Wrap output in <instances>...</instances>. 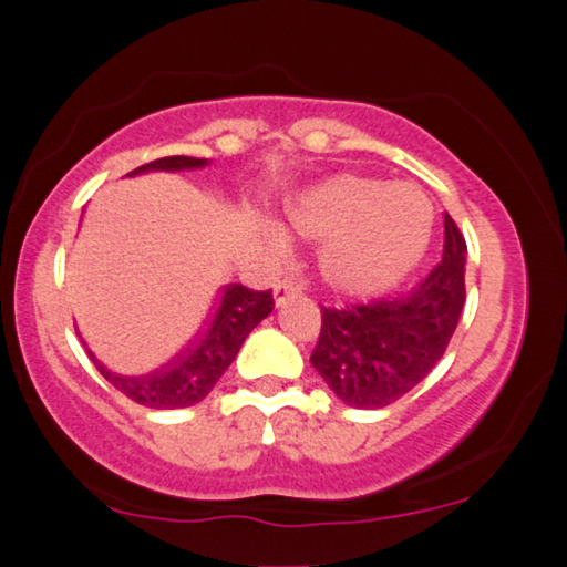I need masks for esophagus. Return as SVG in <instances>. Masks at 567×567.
I'll use <instances>...</instances> for the list:
<instances>
[{"mask_svg": "<svg viewBox=\"0 0 567 567\" xmlns=\"http://www.w3.org/2000/svg\"><path fill=\"white\" fill-rule=\"evenodd\" d=\"M302 292V285L295 282V280H282L280 285L275 287V305L280 308V305H285L287 300L298 298V295Z\"/></svg>", "mask_w": 567, "mask_h": 567, "instance_id": "34e87169", "label": "esophagus"}]
</instances>
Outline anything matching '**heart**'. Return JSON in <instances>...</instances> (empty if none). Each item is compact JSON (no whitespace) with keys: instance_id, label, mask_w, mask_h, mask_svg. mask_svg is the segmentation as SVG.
Returning <instances> with one entry per match:
<instances>
[{"instance_id":"obj_1","label":"heart","mask_w":567,"mask_h":567,"mask_svg":"<svg viewBox=\"0 0 567 567\" xmlns=\"http://www.w3.org/2000/svg\"><path fill=\"white\" fill-rule=\"evenodd\" d=\"M287 224L295 235L326 241L320 272L330 287L365 298L396 285L424 255L431 206L411 184L338 174L302 194Z\"/></svg>"}]
</instances>
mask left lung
I'll return each instance as SVG.
<instances>
[{
  "instance_id": "8db88e82",
  "label": "left lung",
  "mask_w": 567,
  "mask_h": 567,
  "mask_svg": "<svg viewBox=\"0 0 567 567\" xmlns=\"http://www.w3.org/2000/svg\"><path fill=\"white\" fill-rule=\"evenodd\" d=\"M466 241L444 214V255L406 295L350 308H320L322 328L310 363L340 401L383 409L426 379L460 322Z\"/></svg>"
}]
</instances>
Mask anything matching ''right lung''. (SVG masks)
I'll return each instance as SVG.
<instances>
[{
    "instance_id": "right-lung-1",
    "label": "right lung",
    "mask_w": 567,
    "mask_h": 567,
    "mask_svg": "<svg viewBox=\"0 0 567 567\" xmlns=\"http://www.w3.org/2000/svg\"><path fill=\"white\" fill-rule=\"evenodd\" d=\"M209 164L206 158L192 156H166L151 164H143L128 176L146 174V171H186ZM275 308L272 290H249L245 285L224 287L221 302L209 322V330L186 348L174 361L161 365L148 375H121L107 368L90 353L97 371L107 383L125 393L131 401L148 409H186L204 401L217 385L224 371L235 361L241 343Z\"/></svg>"
}]
</instances>
